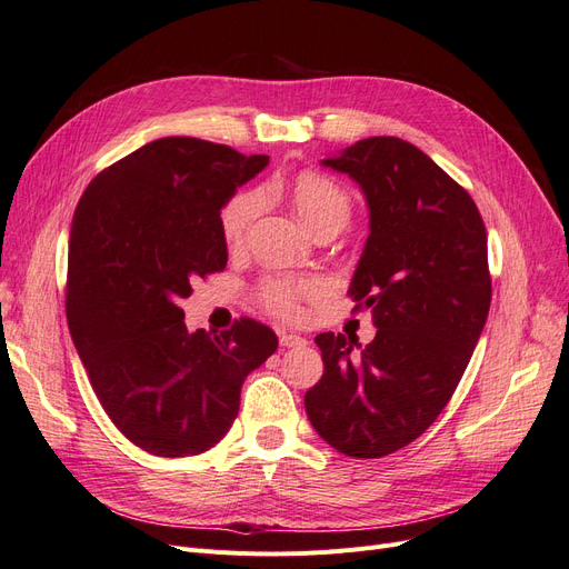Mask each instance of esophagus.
Listing matches in <instances>:
<instances>
[{
  "label": "esophagus",
  "mask_w": 569,
  "mask_h": 569,
  "mask_svg": "<svg viewBox=\"0 0 569 569\" xmlns=\"http://www.w3.org/2000/svg\"><path fill=\"white\" fill-rule=\"evenodd\" d=\"M306 343L308 341L299 335H291V332L280 335V347H284V349H299V347H306Z\"/></svg>",
  "instance_id": "1"
}]
</instances>
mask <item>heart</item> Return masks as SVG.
Masks as SVG:
<instances>
[{"label":"heart","mask_w":569,"mask_h":569,"mask_svg":"<svg viewBox=\"0 0 569 569\" xmlns=\"http://www.w3.org/2000/svg\"><path fill=\"white\" fill-rule=\"evenodd\" d=\"M282 194L297 211L299 220L311 230V234L320 230H335L339 232L351 218V199L343 189L325 178L316 170H303V173L289 178L282 182ZM258 213V199L253 192H239L234 194L220 211V234L222 242L230 249H239L247 242V234L253 226V218ZM311 291V284L295 282V280H270L261 297L270 311L280 316H297L299 313V299Z\"/></svg>","instance_id":"heart-1"}]
</instances>
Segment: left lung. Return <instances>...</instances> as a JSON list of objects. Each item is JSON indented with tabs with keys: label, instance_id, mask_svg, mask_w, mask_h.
<instances>
[{
	"label": "left lung",
	"instance_id": "left-lung-1",
	"mask_svg": "<svg viewBox=\"0 0 569 569\" xmlns=\"http://www.w3.org/2000/svg\"><path fill=\"white\" fill-rule=\"evenodd\" d=\"M320 163L368 203L349 295L370 308L377 335L366 347L316 337L325 370L306 416L339 453L382 458L439 418L470 363L491 303L487 230L470 194L399 137H368Z\"/></svg>",
	"mask_w": 569,
	"mask_h": 569
}]
</instances>
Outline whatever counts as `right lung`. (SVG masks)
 <instances>
[{
    "instance_id": "1",
    "label": "right lung",
    "mask_w": 569,
    "mask_h": 569,
    "mask_svg": "<svg viewBox=\"0 0 569 569\" xmlns=\"http://www.w3.org/2000/svg\"><path fill=\"white\" fill-rule=\"evenodd\" d=\"M268 161L163 137L101 170L78 201L68 330L107 416L147 453L209 451L237 418L247 375L278 349L251 318L189 332L180 308L194 280L228 266L220 211Z\"/></svg>"
}]
</instances>
